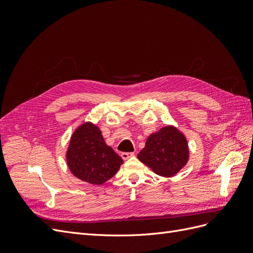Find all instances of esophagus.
<instances>
[{"label": "esophagus", "instance_id": "obj_1", "mask_svg": "<svg viewBox=\"0 0 253 253\" xmlns=\"http://www.w3.org/2000/svg\"><path fill=\"white\" fill-rule=\"evenodd\" d=\"M134 155H135L134 152H124V153H121V157H122V159H125V160L128 159L129 157H132Z\"/></svg>", "mask_w": 253, "mask_h": 253}]
</instances>
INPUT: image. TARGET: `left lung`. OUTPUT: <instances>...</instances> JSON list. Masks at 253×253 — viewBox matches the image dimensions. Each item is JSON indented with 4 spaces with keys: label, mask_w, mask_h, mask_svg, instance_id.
<instances>
[{
    "label": "left lung",
    "mask_w": 253,
    "mask_h": 253,
    "mask_svg": "<svg viewBox=\"0 0 253 253\" xmlns=\"http://www.w3.org/2000/svg\"><path fill=\"white\" fill-rule=\"evenodd\" d=\"M137 157L156 174L169 177L179 172L188 162L187 139L177 128L163 127L149 136Z\"/></svg>",
    "instance_id": "8db88e82"
}]
</instances>
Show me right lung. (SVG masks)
I'll return each instance as SVG.
<instances>
[{"label": "right lung", "instance_id": "right-lung-1", "mask_svg": "<svg viewBox=\"0 0 253 253\" xmlns=\"http://www.w3.org/2000/svg\"><path fill=\"white\" fill-rule=\"evenodd\" d=\"M66 158L76 177L93 185H102L112 178L124 163L106 145L100 129L89 122L79 126L73 134Z\"/></svg>", "mask_w": 253, "mask_h": 253}]
</instances>
